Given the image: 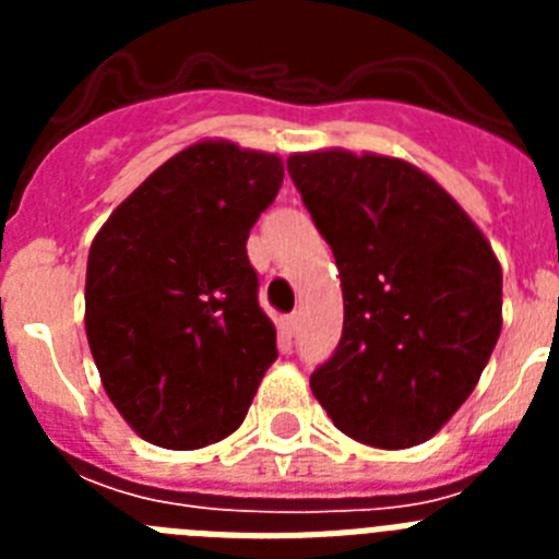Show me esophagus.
<instances>
[{
	"label": "esophagus",
	"instance_id": "1",
	"mask_svg": "<svg viewBox=\"0 0 559 559\" xmlns=\"http://www.w3.org/2000/svg\"><path fill=\"white\" fill-rule=\"evenodd\" d=\"M296 324H299V319H296V316H285L283 322H280V333L285 335V338H294V333H296Z\"/></svg>",
	"mask_w": 559,
	"mask_h": 559
}]
</instances>
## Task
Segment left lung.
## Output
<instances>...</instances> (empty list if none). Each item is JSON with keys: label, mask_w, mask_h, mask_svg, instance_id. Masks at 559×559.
Instances as JSON below:
<instances>
[{"label": "left lung", "mask_w": 559, "mask_h": 559, "mask_svg": "<svg viewBox=\"0 0 559 559\" xmlns=\"http://www.w3.org/2000/svg\"><path fill=\"white\" fill-rule=\"evenodd\" d=\"M288 173L330 243L344 330L310 389L364 445L428 442L471 397L501 335V263L426 170L344 147L294 153Z\"/></svg>", "instance_id": "left-lung-1"}]
</instances>
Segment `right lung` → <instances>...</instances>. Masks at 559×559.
Here are the masks:
<instances>
[{
  "instance_id": "add662e5",
  "label": "right lung",
  "mask_w": 559,
  "mask_h": 559,
  "mask_svg": "<svg viewBox=\"0 0 559 559\" xmlns=\"http://www.w3.org/2000/svg\"><path fill=\"white\" fill-rule=\"evenodd\" d=\"M283 176L276 153L201 140L92 240L88 349L114 408L151 445L195 451L235 433L276 360L246 240Z\"/></svg>"
}]
</instances>
